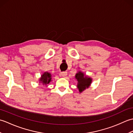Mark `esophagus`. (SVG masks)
<instances>
[{
    "label": "esophagus",
    "instance_id": "esophagus-1",
    "mask_svg": "<svg viewBox=\"0 0 133 133\" xmlns=\"http://www.w3.org/2000/svg\"><path fill=\"white\" fill-rule=\"evenodd\" d=\"M67 72L66 71H63L61 72V75L63 77H65L66 76H67Z\"/></svg>",
    "mask_w": 133,
    "mask_h": 133
}]
</instances>
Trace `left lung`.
I'll return each mask as SVG.
<instances>
[{
  "instance_id": "obj_1",
  "label": "left lung",
  "mask_w": 133,
  "mask_h": 133,
  "mask_svg": "<svg viewBox=\"0 0 133 133\" xmlns=\"http://www.w3.org/2000/svg\"><path fill=\"white\" fill-rule=\"evenodd\" d=\"M76 79L78 81L77 87L79 92H83L84 90L89 88L91 83L92 79L85 76L81 71H78L75 75Z\"/></svg>"
}]
</instances>
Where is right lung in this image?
I'll return each instance as SVG.
<instances>
[{
	"mask_svg": "<svg viewBox=\"0 0 133 133\" xmlns=\"http://www.w3.org/2000/svg\"><path fill=\"white\" fill-rule=\"evenodd\" d=\"M51 75L50 73L48 72H44L43 74L42 75L41 78L39 79V81L42 84L47 85L49 84L51 81Z\"/></svg>",
	"mask_w": 133,
	"mask_h": 133,
	"instance_id": "right-lung-1",
	"label": "right lung"
}]
</instances>
